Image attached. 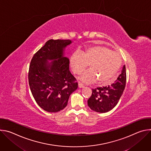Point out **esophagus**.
<instances>
[{
    "label": "esophagus",
    "mask_w": 151,
    "mask_h": 151,
    "mask_svg": "<svg viewBox=\"0 0 151 151\" xmlns=\"http://www.w3.org/2000/svg\"><path fill=\"white\" fill-rule=\"evenodd\" d=\"M78 87H79V88H83V87H84V85H83V84L81 82H79V83H78Z\"/></svg>",
    "instance_id": "34e87169"
}]
</instances>
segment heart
<instances>
[{"label": "heart", "instance_id": "heart-1", "mask_svg": "<svg viewBox=\"0 0 151 151\" xmlns=\"http://www.w3.org/2000/svg\"><path fill=\"white\" fill-rule=\"evenodd\" d=\"M70 64L73 72L81 74L88 67L90 69L85 72L81 79L85 83H93L97 79L99 83L106 85L115 78L121 65L120 55L104 46H93L72 55Z\"/></svg>", "mask_w": 151, "mask_h": 151}]
</instances>
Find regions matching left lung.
I'll list each match as a JSON object with an SVG mask.
<instances>
[{"label":"left lung","instance_id":"obj_1","mask_svg":"<svg viewBox=\"0 0 151 151\" xmlns=\"http://www.w3.org/2000/svg\"><path fill=\"white\" fill-rule=\"evenodd\" d=\"M126 69L124 65L121 73L111 85L92 89V94L88 100L90 109L97 112L105 113L112 110L118 103L126 83Z\"/></svg>","mask_w":151,"mask_h":151}]
</instances>
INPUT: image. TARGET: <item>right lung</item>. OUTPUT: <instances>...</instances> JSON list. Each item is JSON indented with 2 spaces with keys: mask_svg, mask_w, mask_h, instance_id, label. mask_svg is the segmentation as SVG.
<instances>
[{
  "mask_svg": "<svg viewBox=\"0 0 151 151\" xmlns=\"http://www.w3.org/2000/svg\"><path fill=\"white\" fill-rule=\"evenodd\" d=\"M71 43L70 40L50 39L30 61V88L36 102L45 111L63 110L70 94L78 88L76 79L69 70V60L63 57L64 48ZM48 59L55 61L50 63L47 62Z\"/></svg>",
  "mask_w": 151,
  "mask_h": 151,
  "instance_id": "add662e5",
  "label": "right lung"
}]
</instances>
